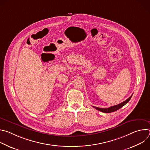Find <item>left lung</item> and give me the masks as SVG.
Wrapping results in <instances>:
<instances>
[{
    "label": "left lung",
    "instance_id": "8db88e82",
    "mask_svg": "<svg viewBox=\"0 0 150 150\" xmlns=\"http://www.w3.org/2000/svg\"><path fill=\"white\" fill-rule=\"evenodd\" d=\"M132 95L128 98L127 100H126L125 101H124L123 102L117 104V105H113V106H112V107H110V108H105V109H103V108H97V107H94V106H93L94 108H95L96 110H99L101 112H103V113H111V112H115L117 110H119V109H120L121 108H122V107L123 105H125L126 103H127L128 102H129V101L131 100V97H132Z\"/></svg>",
    "mask_w": 150,
    "mask_h": 150
}]
</instances>
